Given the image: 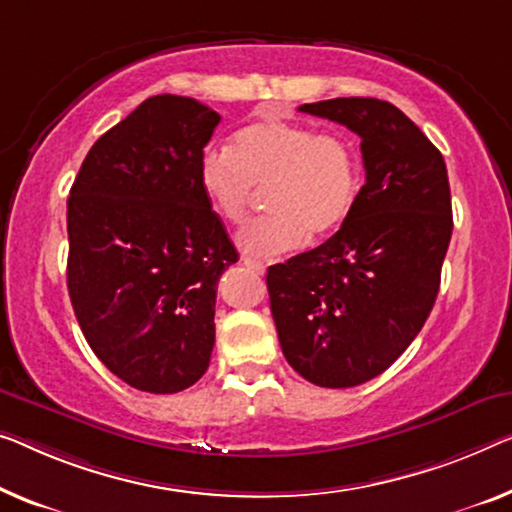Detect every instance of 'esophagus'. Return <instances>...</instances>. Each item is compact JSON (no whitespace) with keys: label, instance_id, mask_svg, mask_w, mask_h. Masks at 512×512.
<instances>
[{"label":"esophagus","instance_id":"1","mask_svg":"<svg viewBox=\"0 0 512 512\" xmlns=\"http://www.w3.org/2000/svg\"><path fill=\"white\" fill-rule=\"evenodd\" d=\"M243 266H246V269H250L253 273H257V276H262V273L266 271L264 262H257V259H253V257H243Z\"/></svg>","mask_w":512,"mask_h":512}]
</instances>
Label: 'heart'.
Here are the masks:
<instances>
[{"instance_id": "1", "label": "heart", "mask_w": 512, "mask_h": 512, "mask_svg": "<svg viewBox=\"0 0 512 512\" xmlns=\"http://www.w3.org/2000/svg\"><path fill=\"white\" fill-rule=\"evenodd\" d=\"M197 179L227 223L246 218L255 190L269 186L259 216L239 232L243 253L271 259L338 227L358 193V158L342 133L262 119L234 135L230 151L207 149Z\"/></svg>"}]
</instances>
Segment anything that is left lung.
Segmentation results:
<instances>
[{"label":"left lung","mask_w":512,"mask_h":512,"mask_svg":"<svg viewBox=\"0 0 512 512\" xmlns=\"http://www.w3.org/2000/svg\"><path fill=\"white\" fill-rule=\"evenodd\" d=\"M301 112L361 137L365 183L329 241L269 266L266 287L287 363L324 388L381 375L437 301L453 234L444 156L379 98H331Z\"/></svg>","instance_id":"8db88e82"}]
</instances>
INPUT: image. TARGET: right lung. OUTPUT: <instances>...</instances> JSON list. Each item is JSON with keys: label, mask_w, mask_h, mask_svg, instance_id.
<instances>
[{"label": "right lung", "mask_w": 512, "mask_h": 512, "mask_svg": "<svg viewBox=\"0 0 512 512\" xmlns=\"http://www.w3.org/2000/svg\"><path fill=\"white\" fill-rule=\"evenodd\" d=\"M220 114L151 96L96 140L68 197L66 282L105 368L179 393L209 368L216 285L239 253L197 179Z\"/></svg>", "instance_id": "add662e5"}]
</instances>
